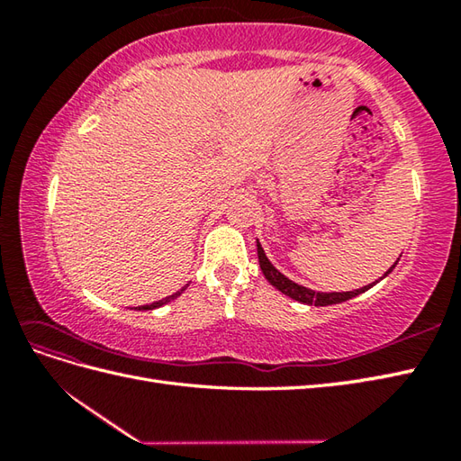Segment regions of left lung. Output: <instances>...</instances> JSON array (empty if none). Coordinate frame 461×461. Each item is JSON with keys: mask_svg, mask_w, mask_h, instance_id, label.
I'll list each match as a JSON object with an SVG mask.
<instances>
[{"mask_svg": "<svg viewBox=\"0 0 461 461\" xmlns=\"http://www.w3.org/2000/svg\"><path fill=\"white\" fill-rule=\"evenodd\" d=\"M258 258H259V266H261L263 276H266V279L271 283L273 287L279 289L281 293H285V295H289L291 299L301 301V303H307V305H315V307H327V305H335V303L348 301V299H352V297L360 295V293H365L366 289H370L372 285H375V283H378V281H375V283H370V285L362 287V289L345 291V293H317V291H312V289L297 285L295 281L287 279L285 276H283V273H279L276 267H273L271 261H269L267 256H266V251H263L259 241H258ZM396 263H398V261H396ZM396 263L384 273V277L388 276L390 271H393V269L396 267Z\"/></svg>", "mask_w": 461, "mask_h": 461, "instance_id": "obj_1", "label": "left lung"}]
</instances>
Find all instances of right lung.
<instances>
[{
  "instance_id": "obj_1",
  "label": "right lung",
  "mask_w": 461,
  "mask_h": 461,
  "mask_svg": "<svg viewBox=\"0 0 461 461\" xmlns=\"http://www.w3.org/2000/svg\"><path fill=\"white\" fill-rule=\"evenodd\" d=\"M182 291H184V289H180L178 293H174V295H170V297H166V299H162V301H156V303H152V305H142V307H139V309H140V311H149V309H156V307H162V305H166V303H168V301H172L174 297H178Z\"/></svg>"
}]
</instances>
